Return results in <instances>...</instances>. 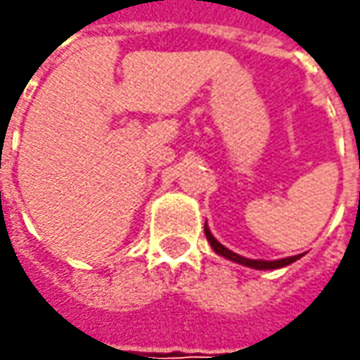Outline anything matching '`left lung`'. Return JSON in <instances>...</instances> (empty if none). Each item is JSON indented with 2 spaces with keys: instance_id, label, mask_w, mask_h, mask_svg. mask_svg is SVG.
<instances>
[{
  "instance_id": "8db88e82",
  "label": "left lung",
  "mask_w": 360,
  "mask_h": 360,
  "mask_svg": "<svg viewBox=\"0 0 360 360\" xmlns=\"http://www.w3.org/2000/svg\"><path fill=\"white\" fill-rule=\"evenodd\" d=\"M204 232H206V238L208 242L212 244V248H214L216 252L220 256H224V258H229V260H234V262H238V264H244V266H250V269H258V270H272V269H281V266H286V264H290V262H295L298 260L300 256H288V258H281V260H252V258H244V256H238L236 252H232L229 248H224L220 242L216 240L214 236L210 234V230L204 226Z\"/></svg>"
}]
</instances>
